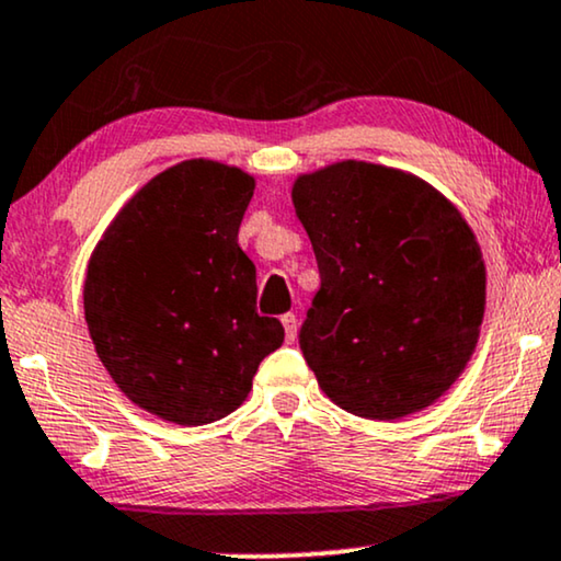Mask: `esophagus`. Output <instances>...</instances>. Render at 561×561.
<instances>
[{
  "label": "esophagus",
  "instance_id": "1",
  "mask_svg": "<svg viewBox=\"0 0 561 561\" xmlns=\"http://www.w3.org/2000/svg\"><path fill=\"white\" fill-rule=\"evenodd\" d=\"M282 325H285V339H287V344H293L295 336H297V318H295V313H285V316H282Z\"/></svg>",
  "mask_w": 561,
  "mask_h": 561
}]
</instances>
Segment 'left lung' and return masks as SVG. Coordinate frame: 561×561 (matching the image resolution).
Masks as SVG:
<instances>
[{"label":"left lung","mask_w":561,"mask_h":561,"mask_svg":"<svg viewBox=\"0 0 561 561\" xmlns=\"http://www.w3.org/2000/svg\"><path fill=\"white\" fill-rule=\"evenodd\" d=\"M293 204L321 274L297 336L318 386L365 420L430 407L463 373L484 318L466 219L414 175L357 160L300 175Z\"/></svg>","instance_id":"1"}]
</instances>
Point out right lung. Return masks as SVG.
Returning <instances> with one entry per match:
<instances>
[{
  "mask_svg": "<svg viewBox=\"0 0 561 561\" xmlns=\"http://www.w3.org/2000/svg\"><path fill=\"white\" fill-rule=\"evenodd\" d=\"M251 175L186 160L154 175L105 230L84 279V321L116 386L162 420L198 427L245 401L285 342L256 313V266L238 228Z\"/></svg>",
  "mask_w": 561,
  "mask_h": 561,
  "instance_id": "obj_1",
  "label": "right lung"
}]
</instances>
